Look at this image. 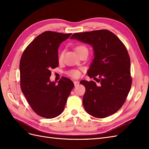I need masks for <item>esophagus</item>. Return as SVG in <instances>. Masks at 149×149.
I'll return each mask as SVG.
<instances>
[{"instance_id": "34e87169", "label": "esophagus", "mask_w": 149, "mask_h": 149, "mask_svg": "<svg viewBox=\"0 0 149 149\" xmlns=\"http://www.w3.org/2000/svg\"><path fill=\"white\" fill-rule=\"evenodd\" d=\"M73 83L74 84V86H78L79 84V81H74Z\"/></svg>"}]
</instances>
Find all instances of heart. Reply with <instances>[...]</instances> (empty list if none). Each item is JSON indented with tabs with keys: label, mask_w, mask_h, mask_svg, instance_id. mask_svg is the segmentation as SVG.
I'll return each instance as SVG.
<instances>
[{
	"label": "heart",
	"mask_w": 149,
	"mask_h": 149,
	"mask_svg": "<svg viewBox=\"0 0 149 149\" xmlns=\"http://www.w3.org/2000/svg\"><path fill=\"white\" fill-rule=\"evenodd\" d=\"M83 49H88V48L84 45H78L75 48V50L78 53L81 51L83 50ZM63 55H64V52H61L59 53V55H58V60L60 61H62L63 58ZM68 74L70 76H71V77L78 78L81 74V73H80V71L78 70H71L68 72Z\"/></svg>",
	"instance_id": "1"
}]
</instances>
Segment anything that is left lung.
Returning a JSON list of instances; mask_svg holds the SVG:
<instances>
[{"label": "left lung", "instance_id": "left-lung-1", "mask_svg": "<svg viewBox=\"0 0 149 149\" xmlns=\"http://www.w3.org/2000/svg\"><path fill=\"white\" fill-rule=\"evenodd\" d=\"M70 38L91 45L94 50L88 75L100 84L80 81L86 88L83 98L86 111L97 118L116 113L125 102L132 84L130 60L124 43L107 30L76 33Z\"/></svg>", "mask_w": 149, "mask_h": 149}]
</instances>
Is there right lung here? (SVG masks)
I'll return each mask as SVG.
<instances>
[{"label":"right lung","instance_id":"add662e5","mask_svg":"<svg viewBox=\"0 0 149 149\" xmlns=\"http://www.w3.org/2000/svg\"><path fill=\"white\" fill-rule=\"evenodd\" d=\"M71 33L46 31L38 35L24 50L20 61V87L31 109L47 119L63 111L74 84L63 77L51 82L52 69L58 66V47Z\"/></svg>","mask_w":149,"mask_h":149}]
</instances>
